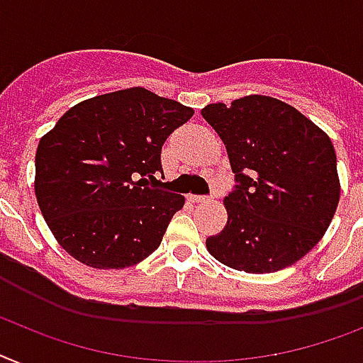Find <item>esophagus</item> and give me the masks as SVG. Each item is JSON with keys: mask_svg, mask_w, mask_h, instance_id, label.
Here are the masks:
<instances>
[{"mask_svg": "<svg viewBox=\"0 0 363 363\" xmlns=\"http://www.w3.org/2000/svg\"><path fill=\"white\" fill-rule=\"evenodd\" d=\"M190 201L196 203V205H201V203H208L211 201V197H205V196H190Z\"/></svg>", "mask_w": 363, "mask_h": 363, "instance_id": "34e87169", "label": "esophagus"}]
</instances>
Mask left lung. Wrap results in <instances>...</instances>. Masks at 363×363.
Listing matches in <instances>:
<instances>
[{"label": "left lung", "instance_id": "1", "mask_svg": "<svg viewBox=\"0 0 363 363\" xmlns=\"http://www.w3.org/2000/svg\"><path fill=\"white\" fill-rule=\"evenodd\" d=\"M201 115L222 138L237 181L223 199L228 223L207 238L208 253L250 274L294 264L323 238L340 203L330 138L272 96L208 104Z\"/></svg>", "mask_w": 363, "mask_h": 363}]
</instances>
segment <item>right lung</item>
<instances>
[{"label":"right lung","mask_w":363,"mask_h":363,"mask_svg":"<svg viewBox=\"0 0 363 363\" xmlns=\"http://www.w3.org/2000/svg\"><path fill=\"white\" fill-rule=\"evenodd\" d=\"M194 110L143 87L72 106L35 156V196L55 240L79 263L126 268L162 242L184 197L156 186L164 141Z\"/></svg>","instance_id":"right-lung-1"}]
</instances>
